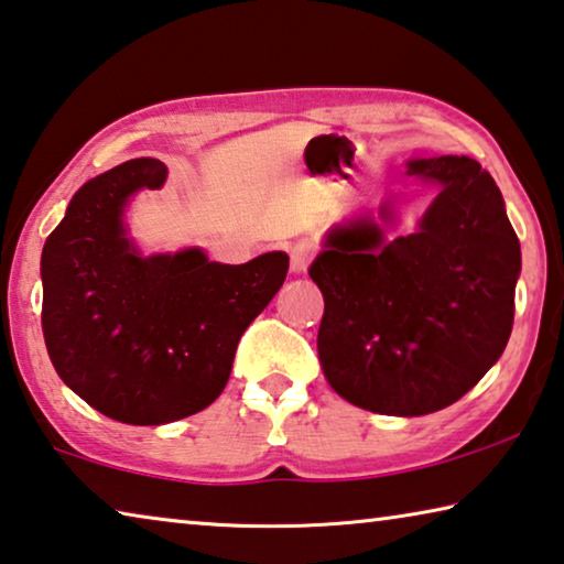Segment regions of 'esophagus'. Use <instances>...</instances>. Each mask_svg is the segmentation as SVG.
I'll return each instance as SVG.
<instances>
[{"label":"esophagus","instance_id":"1","mask_svg":"<svg viewBox=\"0 0 564 564\" xmlns=\"http://www.w3.org/2000/svg\"><path fill=\"white\" fill-rule=\"evenodd\" d=\"M312 257H315V247H312L310 242H297V245L292 247V252H290V270L294 274L307 272Z\"/></svg>","mask_w":564,"mask_h":564}]
</instances>
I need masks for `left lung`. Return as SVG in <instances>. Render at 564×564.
<instances>
[{
	"instance_id": "8db88e82",
	"label": "left lung",
	"mask_w": 564,
	"mask_h": 564,
	"mask_svg": "<svg viewBox=\"0 0 564 564\" xmlns=\"http://www.w3.org/2000/svg\"><path fill=\"white\" fill-rule=\"evenodd\" d=\"M408 174L440 189L414 232L387 239L397 212L384 202L332 227L310 267L325 380L394 417L449 408L482 380L510 339L522 270L502 192L477 160H410Z\"/></svg>"
}]
</instances>
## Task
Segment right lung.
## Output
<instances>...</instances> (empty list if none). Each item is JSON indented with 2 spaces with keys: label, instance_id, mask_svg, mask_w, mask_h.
Wrapping results in <instances>:
<instances>
[{
  "label": "right lung",
  "instance_id": "1",
  "mask_svg": "<svg viewBox=\"0 0 564 564\" xmlns=\"http://www.w3.org/2000/svg\"><path fill=\"white\" fill-rule=\"evenodd\" d=\"M167 167L129 160L89 180L42 249V332L62 382L127 424H167L209 408L239 337L280 292L284 252L209 262L199 247L142 254L124 209Z\"/></svg>",
  "mask_w": 564,
  "mask_h": 564
}]
</instances>
